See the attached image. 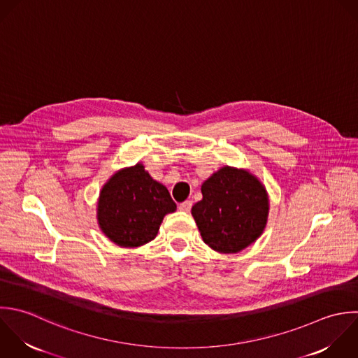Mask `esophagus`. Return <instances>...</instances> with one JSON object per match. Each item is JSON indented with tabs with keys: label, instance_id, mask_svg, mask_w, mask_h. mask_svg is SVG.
Wrapping results in <instances>:
<instances>
[{
	"label": "esophagus",
	"instance_id": "esophagus-1",
	"mask_svg": "<svg viewBox=\"0 0 358 358\" xmlns=\"http://www.w3.org/2000/svg\"><path fill=\"white\" fill-rule=\"evenodd\" d=\"M178 208H180V210H182V212H189L191 208H192V201H184V202H181V203L178 205Z\"/></svg>",
	"mask_w": 358,
	"mask_h": 358
}]
</instances>
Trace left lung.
Listing matches in <instances>:
<instances>
[{"label": "left lung", "mask_w": 358, "mask_h": 358, "mask_svg": "<svg viewBox=\"0 0 358 358\" xmlns=\"http://www.w3.org/2000/svg\"><path fill=\"white\" fill-rule=\"evenodd\" d=\"M201 189L203 198L192 206V216L210 248L222 254L240 252L262 234L269 203L257 177L223 167Z\"/></svg>", "instance_id": "left-lung-1"}]
</instances>
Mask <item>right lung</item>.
I'll use <instances>...</instances> for the list:
<instances>
[{"instance_id":"right-lung-1","label":"right lung","mask_w":358,"mask_h":358,"mask_svg":"<svg viewBox=\"0 0 358 358\" xmlns=\"http://www.w3.org/2000/svg\"><path fill=\"white\" fill-rule=\"evenodd\" d=\"M176 208L167 188L136 164L118 171L103 187L97 219L117 245L139 247L156 237L163 217Z\"/></svg>"}]
</instances>
